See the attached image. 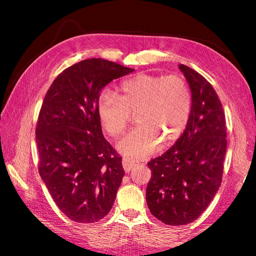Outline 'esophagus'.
I'll return each instance as SVG.
<instances>
[{"instance_id":"34e87169","label":"esophagus","mask_w":256,"mask_h":256,"mask_svg":"<svg viewBox=\"0 0 256 256\" xmlns=\"http://www.w3.org/2000/svg\"><path fill=\"white\" fill-rule=\"evenodd\" d=\"M122 165H123L124 170L126 172H130L135 166L138 165V162L133 158H130V157H124L122 160Z\"/></svg>"}]
</instances>
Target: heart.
Listing matches in <instances>:
<instances>
[{"mask_svg": "<svg viewBox=\"0 0 256 256\" xmlns=\"http://www.w3.org/2000/svg\"><path fill=\"white\" fill-rule=\"evenodd\" d=\"M192 110L190 86L176 74H138L125 79L118 94L104 91L98 101V116L104 131L113 138L125 132L136 113L140 126L128 133L118 148L121 153L145 157L165 144L176 140L187 128Z\"/></svg>", "mask_w": 256, "mask_h": 256, "instance_id": "b5f03b06", "label": "heart"}]
</instances>
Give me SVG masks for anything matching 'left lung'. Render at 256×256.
<instances>
[{
  "instance_id": "8db88e82",
  "label": "left lung",
  "mask_w": 256,
  "mask_h": 256,
  "mask_svg": "<svg viewBox=\"0 0 256 256\" xmlns=\"http://www.w3.org/2000/svg\"><path fill=\"white\" fill-rule=\"evenodd\" d=\"M192 96L187 128L172 148L152 160L146 202L156 219L182 226L198 219L222 182L226 153V116L214 86L184 64Z\"/></svg>"
}]
</instances>
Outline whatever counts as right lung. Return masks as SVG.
Listing matches in <instances>:
<instances>
[{
	"instance_id": "obj_1",
	"label": "right lung",
	"mask_w": 256,
	"mask_h": 256,
	"mask_svg": "<svg viewBox=\"0 0 256 256\" xmlns=\"http://www.w3.org/2000/svg\"><path fill=\"white\" fill-rule=\"evenodd\" d=\"M134 69L101 58L74 64L57 76L36 125L38 172L67 218L94 224L110 212L124 176L122 157L102 134L100 91Z\"/></svg>"
}]
</instances>
